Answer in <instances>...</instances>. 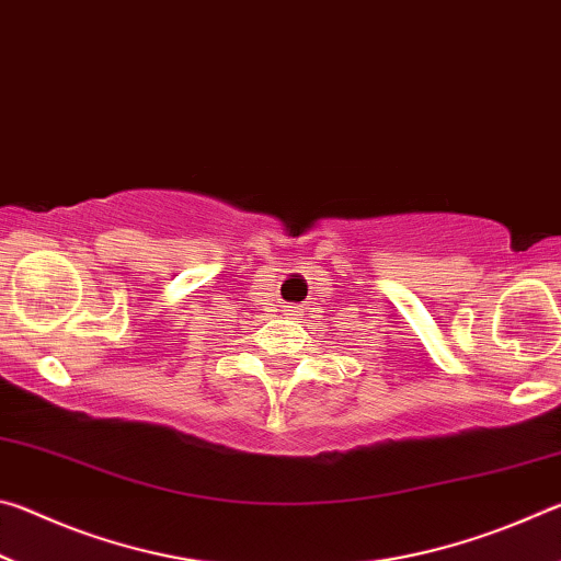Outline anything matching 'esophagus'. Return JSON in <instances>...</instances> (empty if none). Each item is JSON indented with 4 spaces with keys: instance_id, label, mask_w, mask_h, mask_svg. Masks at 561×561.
<instances>
[{
    "instance_id": "obj_1",
    "label": "esophagus",
    "mask_w": 561,
    "mask_h": 561,
    "mask_svg": "<svg viewBox=\"0 0 561 561\" xmlns=\"http://www.w3.org/2000/svg\"><path fill=\"white\" fill-rule=\"evenodd\" d=\"M304 311H307V307H299V304H294V307L284 309V314H287L289 319H301Z\"/></svg>"
}]
</instances>
